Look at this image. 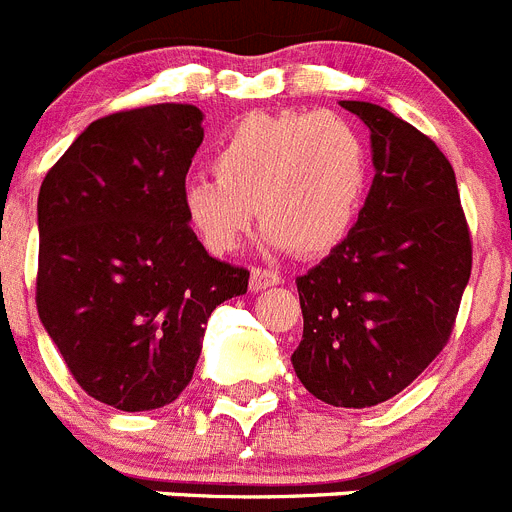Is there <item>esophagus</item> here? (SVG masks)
I'll return each mask as SVG.
<instances>
[{
	"label": "esophagus",
	"mask_w": 512,
	"mask_h": 512,
	"mask_svg": "<svg viewBox=\"0 0 512 512\" xmlns=\"http://www.w3.org/2000/svg\"><path fill=\"white\" fill-rule=\"evenodd\" d=\"M279 282H282V277H279L277 271H269V269H251V279H248L251 292H261V289L277 287Z\"/></svg>",
	"instance_id": "1"
}]
</instances>
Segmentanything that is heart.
<instances>
[{"label":"heart","instance_id":"1","mask_svg":"<svg viewBox=\"0 0 512 512\" xmlns=\"http://www.w3.org/2000/svg\"><path fill=\"white\" fill-rule=\"evenodd\" d=\"M212 169L189 176L179 200L187 228L215 256L233 251L256 215L266 251L325 256L354 230L372 182L366 138L330 112L241 117L217 143Z\"/></svg>","mask_w":512,"mask_h":512}]
</instances>
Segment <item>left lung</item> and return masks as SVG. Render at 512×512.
Wrapping results in <instances>:
<instances>
[{
    "label": "left lung",
    "instance_id": "left-lung-1",
    "mask_svg": "<svg viewBox=\"0 0 512 512\" xmlns=\"http://www.w3.org/2000/svg\"><path fill=\"white\" fill-rule=\"evenodd\" d=\"M372 140L374 179L346 241L297 279L302 341L292 366L333 408L402 392L446 346L472 241L449 158L410 122L343 99Z\"/></svg>",
    "mask_w": 512,
    "mask_h": 512
}]
</instances>
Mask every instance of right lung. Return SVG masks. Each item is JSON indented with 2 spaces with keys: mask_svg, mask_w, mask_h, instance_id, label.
I'll return each mask as SVG.
<instances>
[{
  "mask_svg": "<svg viewBox=\"0 0 512 512\" xmlns=\"http://www.w3.org/2000/svg\"><path fill=\"white\" fill-rule=\"evenodd\" d=\"M202 120L192 104L102 117L38 194L40 323L81 390L125 413L182 395L210 312L248 289V271L212 259L184 220Z\"/></svg>",
  "mask_w": 512,
  "mask_h": 512,
  "instance_id": "1",
  "label": "right lung"
}]
</instances>
